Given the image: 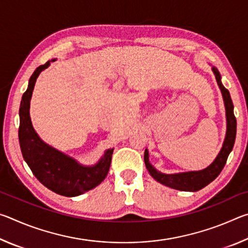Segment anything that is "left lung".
<instances>
[{"label": "left lung", "instance_id": "left-lung-1", "mask_svg": "<svg viewBox=\"0 0 248 248\" xmlns=\"http://www.w3.org/2000/svg\"><path fill=\"white\" fill-rule=\"evenodd\" d=\"M212 72L215 74L217 85L223 97L224 107H225V117H226V133L217 156L215 158L211 164L208 167L200 170H190V171H182V173L174 174H165L157 170L151 164L149 159V151L145 149L144 152V163L146 170H149L150 175L158 182L159 184L164 185L173 189L182 190V191H198L207 186L212 180H215L223 167L228 159L229 154L232 151L236 137V119L234 116V106L231 99L230 92L225 89L221 82V74L216 66H212Z\"/></svg>", "mask_w": 248, "mask_h": 248}]
</instances>
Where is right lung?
Segmentation results:
<instances>
[{
	"label": "right lung",
	"instance_id": "right-lung-1",
	"mask_svg": "<svg viewBox=\"0 0 248 248\" xmlns=\"http://www.w3.org/2000/svg\"><path fill=\"white\" fill-rule=\"evenodd\" d=\"M57 59L38 66L29 78L19 107L18 139L23 157L39 182L58 195L77 197L93 189L108 174L114 149L105 151L94 165H83L53 146L46 143L32 127L29 108L37 78Z\"/></svg>",
	"mask_w": 248,
	"mask_h": 248
}]
</instances>
